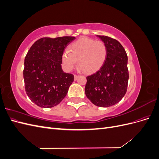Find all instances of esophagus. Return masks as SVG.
Listing matches in <instances>:
<instances>
[{"label": "esophagus", "mask_w": 159, "mask_h": 159, "mask_svg": "<svg viewBox=\"0 0 159 159\" xmlns=\"http://www.w3.org/2000/svg\"><path fill=\"white\" fill-rule=\"evenodd\" d=\"M78 78H79V75H76V74L74 75V80H77Z\"/></svg>", "instance_id": "34e87169"}]
</instances>
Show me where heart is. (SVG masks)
Masks as SVG:
<instances>
[{
  "label": "heart",
  "instance_id": "heart-1",
  "mask_svg": "<svg viewBox=\"0 0 159 159\" xmlns=\"http://www.w3.org/2000/svg\"><path fill=\"white\" fill-rule=\"evenodd\" d=\"M107 56V47L104 42L83 37L74 42L70 50L64 52L61 60L66 71L73 69L78 60L80 69L86 74H91L102 68Z\"/></svg>",
  "mask_w": 159,
  "mask_h": 159
}]
</instances>
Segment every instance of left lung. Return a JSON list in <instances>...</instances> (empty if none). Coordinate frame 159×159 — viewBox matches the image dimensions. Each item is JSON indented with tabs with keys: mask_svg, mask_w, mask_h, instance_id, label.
Listing matches in <instances>:
<instances>
[{
	"mask_svg": "<svg viewBox=\"0 0 159 159\" xmlns=\"http://www.w3.org/2000/svg\"><path fill=\"white\" fill-rule=\"evenodd\" d=\"M98 36L107 45V59L98 71L86 77L85 92L95 105L108 107L117 103L127 92L128 58L124 48L117 40Z\"/></svg>",
	"mask_w": 159,
	"mask_h": 159,
	"instance_id": "1",
	"label": "left lung"
}]
</instances>
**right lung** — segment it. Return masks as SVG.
<instances>
[{"label":"right lung","mask_w":159,"mask_h":159,"mask_svg":"<svg viewBox=\"0 0 159 159\" xmlns=\"http://www.w3.org/2000/svg\"><path fill=\"white\" fill-rule=\"evenodd\" d=\"M73 36L42 38L34 43L25 59L23 70L27 95L38 106L59 104L74 81V75L61 69V57Z\"/></svg>","instance_id":"add662e5"}]
</instances>
